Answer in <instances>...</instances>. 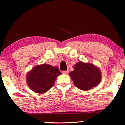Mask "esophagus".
Instances as JSON below:
<instances>
[{
	"instance_id": "1",
	"label": "esophagus",
	"mask_w": 125,
	"mask_h": 125,
	"mask_svg": "<svg viewBox=\"0 0 125 125\" xmlns=\"http://www.w3.org/2000/svg\"><path fill=\"white\" fill-rule=\"evenodd\" d=\"M69 72V71L68 70H67V71H63L62 72V73L63 74H67Z\"/></svg>"
}]
</instances>
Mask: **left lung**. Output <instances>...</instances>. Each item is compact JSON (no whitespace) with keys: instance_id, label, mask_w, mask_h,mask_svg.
<instances>
[{"instance_id":"8db88e82","label":"left lung","mask_w":125,"mask_h":125,"mask_svg":"<svg viewBox=\"0 0 125 125\" xmlns=\"http://www.w3.org/2000/svg\"><path fill=\"white\" fill-rule=\"evenodd\" d=\"M69 75L76 87L83 90H88L98 85L101 78L98 68L92 64L82 62L74 65V71Z\"/></svg>"}]
</instances>
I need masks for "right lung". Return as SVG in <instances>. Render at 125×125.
<instances>
[{
    "label": "right lung",
    "mask_w": 125,
    "mask_h": 125,
    "mask_svg": "<svg viewBox=\"0 0 125 125\" xmlns=\"http://www.w3.org/2000/svg\"><path fill=\"white\" fill-rule=\"evenodd\" d=\"M60 74L57 67L46 64L39 65L27 75V83L33 92L42 94L52 87L56 78Z\"/></svg>",
    "instance_id": "right-lung-1"
}]
</instances>
